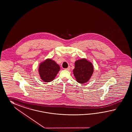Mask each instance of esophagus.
<instances>
[{
  "label": "esophagus",
  "instance_id": "obj_1",
  "mask_svg": "<svg viewBox=\"0 0 132 132\" xmlns=\"http://www.w3.org/2000/svg\"><path fill=\"white\" fill-rule=\"evenodd\" d=\"M65 70H67V71H69V70H70V66H69V67H68L67 68L65 69Z\"/></svg>",
  "mask_w": 132,
  "mask_h": 132
}]
</instances>
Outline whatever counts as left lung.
<instances>
[{"instance_id":"left-lung-1","label":"left lung","mask_w":132,"mask_h":132,"mask_svg":"<svg viewBox=\"0 0 132 132\" xmlns=\"http://www.w3.org/2000/svg\"><path fill=\"white\" fill-rule=\"evenodd\" d=\"M93 69L92 63L85 59L75 61L73 72L78 82L83 84L87 82L93 73Z\"/></svg>"}]
</instances>
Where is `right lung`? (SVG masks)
I'll return each mask as SVG.
<instances>
[{"label":"right lung","instance_id":"add662e5","mask_svg":"<svg viewBox=\"0 0 132 132\" xmlns=\"http://www.w3.org/2000/svg\"><path fill=\"white\" fill-rule=\"evenodd\" d=\"M60 70L59 65L55 61L48 59L40 63L39 72L40 78L44 82H50L54 79Z\"/></svg>","mask_w":132,"mask_h":132}]
</instances>
